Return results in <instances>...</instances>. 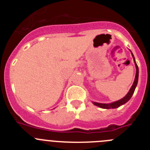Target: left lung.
I'll return each mask as SVG.
<instances>
[{"label": "left lung", "instance_id": "left-lung-1", "mask_svg": "<svg viewBox=\"0 0 150 150\" xmlns=\"http://www.w3.org/2000/svg\"><path fill=\"white\" fill-rule=\"evenodd\" d=\"M132 56H133L134 62L135 66H136V75H135L134 81L133 85H132V86L131 87V88H130L128 94H127V95L123 98L120 99V100H117V101L112 102V103H110V104H101V103L93 102V104H95V106H98V107H100V108H104V109H112H112H114V108H117V107L125 104L126 102H128V100L131 99L132 96L133 95L134 92L135 88H136V86H137V82H138V74H139L138 67H137V63H136V62H135V59H134V57L133 54H132Z\"/></svg>", "mask_w": 150, "mask_h": 150}]
</instances>
